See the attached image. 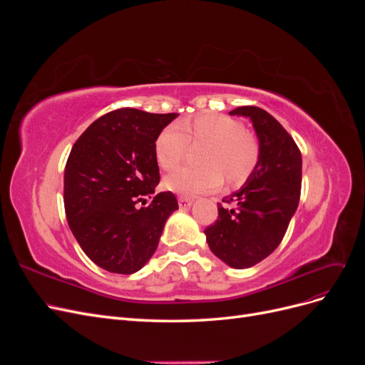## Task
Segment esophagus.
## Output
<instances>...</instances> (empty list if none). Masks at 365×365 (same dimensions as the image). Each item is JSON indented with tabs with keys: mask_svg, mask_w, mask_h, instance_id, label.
<instances>
[{
	"mask_svg": "<svg viewBox=\"0 0 365 365\" xmlns=\"http://www.w3.org/2000/svg\"><path fill=\"white\" fill-rule=\"evenodd\" d=\"M178 204H180V208H189L193 204V200H192V197H187V196H180Z\"/></svg>",
	"mask_w": 365,
	"mask_h": 365,
	"instance_id": "1",
	"label": "esophagus"
}]
</instances>
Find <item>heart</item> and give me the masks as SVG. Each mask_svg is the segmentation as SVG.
Returning <instances> with one entry per match:
<instances>
[{
    "label": "heart",
    "mask_w": 365,
    "mask_h": 365,
    "mask_svg": "<svg viewBox=\"0 0 365 365\" xmlns=\"http://www.w3.org/2000/svg\"><path fill=\"white\" fill-rule=\"evenodd\" d=\"M204 146L197 153L201 165L180 168L165 176L164 187L182 196L215 190L224 178L230 187L244 184L260 160L257 138L239 120L224 114H201L165 126L155 138V160L163 170H172L189 149Z\"/></svg>",
    "instance_id": "1"
}]
</instances>
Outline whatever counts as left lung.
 Segmentation results:
<instances>
[{"mask_svg": "<svg viewBox=\"0 0 365 365\" xmlns=\"http://www.w3.org/2000/svg\"><path fill=\"white\" fill-rule=\"evenodd\" d=\"M231 115L250 117L260 160L245 185L217 204L216 222L204 233L215 256L244 269L280 245L302 192V152L286 129L264 109L239 106Z\"/></svg>", "mask_w": 365, "mask_h": 365, "instance_id": "obj_1", "label": "left lung"}]
</instances>
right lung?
I'll return each instance as SVG.
<instances>
[{"mask_svg": "<svg viewBox=\"0 0 365 365\" xmlns=\"http://www.w3.org/2000/svg\"><path fill=\"white\" fill-rule=\"evenodd\" d=\"M176 115L115 109L74 143L63 175L65 215L97 267L132 274L155 252L178 201L172 192L155 195L160 169L153 145Z\"/></svg>", "mask_w": 365, "mask_h": 365, "instance_id": "obj_1", "label": "right lung"}]
</instances>
